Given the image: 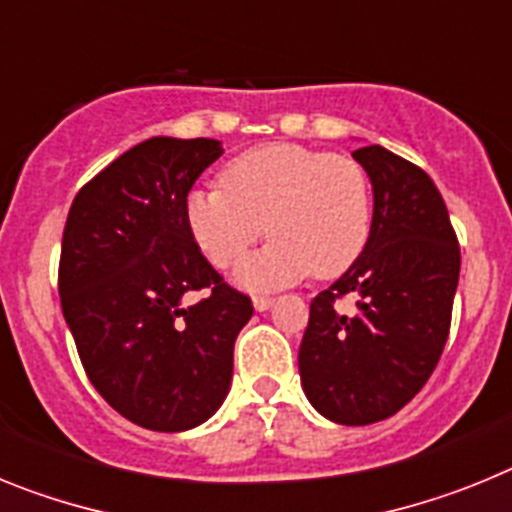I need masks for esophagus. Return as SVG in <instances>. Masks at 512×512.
Segmentation results:
<instances>
[{
	"label": "esophagus",
	"instance_id": "esophagus-1",
	"mask_svg": "<svg viewBox=\"0 0 512 512\" xmlns=\"http://www.w3.org/2000/svg\"><path fill=\"white\" fill-rule=\"evenodd\" d=\"M271 305H274V300H271V297H264V295L253 297V307H256V310H259V312L269 310Z\"/></svg>",
	"mask_w": 512,
	"mask_h": 512
}]
</instances>
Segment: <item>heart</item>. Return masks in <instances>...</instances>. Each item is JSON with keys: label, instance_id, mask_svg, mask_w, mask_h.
I'll return each instance as SVG.
<instances>
[{"label": "heart", "instance_id": "b5f03b06", "mask_svg": "<svg viewBox=\"0 0 512 512\" xmlns=\"http://www.w3.org/2000/svg\"><path fill=\"white\" fill-rule=\"evenodd\" d=\"M220 182L189 189L184 220L220 269L241 259L264 230L274 235L235 271L243 287H284L310 271L338 277L369 241V182L354 158L269 143L233 158Z\"/></svg>", "mask_w": 512, "mask_h": 512}]
</instances>
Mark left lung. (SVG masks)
Wrapping results in <instances>:
<instances>
[{
    "label": "left lung",
    "mask_w": 512,
    "mask_h": 512,
    "mask_svg": "<svg viewBox=\"0 0 512 512\" xmlns=\"http://www.w3.org/2000/svg\"><path fill=\"white\" fill-rule=\"evenodd\" d=\"M374 192L369 241L338 282L310 302L300 379L323 418L369 425L405 408L449 338L459 243L431 176L382 146L354 151ZM354 294V316L332 307Z\"/></svg>",
    "instance_id": "8db88e82"
}]
</instances>
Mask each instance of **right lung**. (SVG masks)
I'll return each instance as SVG.
<instances>
[{
	"label": "right lung",
	"mask_w": 512,
	"mask_h": 512,
	"mask_svg": "<svg viewBox=\"0 0 512 512\" xmlns=\"http://www.w3.org/2000/svg\"><path fill=\"white\" fill-rule=\"evenodd\" d=\"M223 156L212 138H148L84 184L63 228L58 295L94 390L148 431L223 405L253 305L200 253L184 197ZM189 291L206 300L186 305Z\"/></svg>",
	"instance_id": "right-lung-1"
}]
</instances>
